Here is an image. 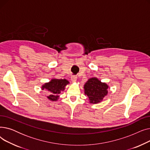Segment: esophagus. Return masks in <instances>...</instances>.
<instances>
[{"mask_svg":"<svg viewBox=\"0 0 150 150\" xmlns=\"http://www.w3.org/2000/svg\"><path fill=\"white\" fill-rule=\"evenodd\" d=\"M76 78H77V77L76 76H71V80H72V82L75 83L76 81Z\"/></svg>","mask_w":150,"mask_h":150,"instance_id":"1","label":"esophagus"}]
</instances>
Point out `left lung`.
Returning <instances> with one entry per match:
<instances>
[{
    "instance_id": "8db88e82",
    "label": "left lung",
    "mask_w": 150,
    "mask_h": 150,
    "mask_svg": "<svg viewBox=\"0 0 150 150\" xmlns=\"http://www.w3.org/2000/svg\"><path fill=\"white\" fill-rule=\"evenodd\" d=\"M109 86L97 78H89L84 86V94L89 98L90 103L96 104L103 100L108 94Z\"/></svg>"
}]
</instances>
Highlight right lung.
Wrapping results in <instances>:
<instances>
[{"label":"right lung","mask_w":150,"mask_h":150,"mask_svg":"<svg viewBox=\"0 0 150 150\" xmlns=\"http://www.w3.org/2000/svg\"><path fill=\"white\" fill-rule=\"evenodd\" d=\"M69 82L66 79H52L49 83H46L42 86V90H47L50 92V95L47 98L51 101H57L59 98L58 94L65 89V87Z\"/></svg>","instance_id":"add662e5"}]
</instances>
